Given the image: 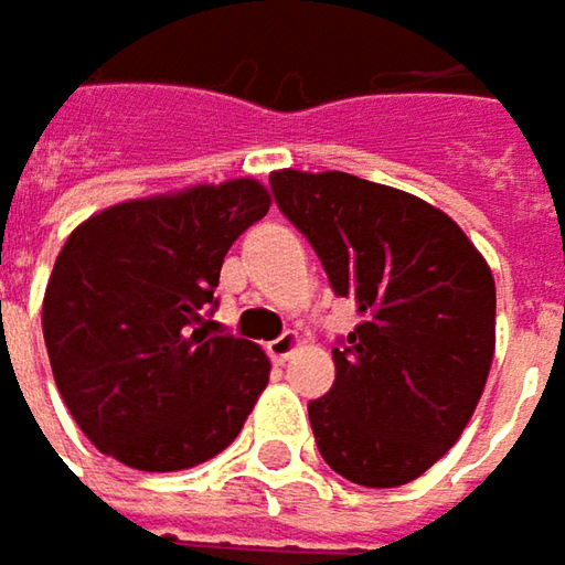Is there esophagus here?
Segmentation results:
<instances>
[{
  "mask_svg": "<svg viewBox=\"0 0 565 565\" xmlns=\"http://www.w3.org/2000/svg\"><path fill=\"white\" fill-rule=\"evenodd\" d=\"M297 347H300V338H297L294 331H284L281 338L268 341V347H265V350H268L271 362H284L287 356H290V353H294V350H297Z\"/></svg>",
  "mask_w": 565,
  "mask_h": 565,
  "instance_id": "obj_1",
  "label": "esophagus"
}]
</instances>
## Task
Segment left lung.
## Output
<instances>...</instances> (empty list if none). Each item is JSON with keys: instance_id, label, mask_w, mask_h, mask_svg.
<instances>
[{"instance_id": "8db88e82", "label": "left lung", "mask_w": 565, "mask_h": 565, "mask_svg": "<svg viewBox=\"0 0 565 565\" xmlns=\"http://www.w3.org/2000/svg\"><path fill=\"white\" fill-rule=\"evenodd\" d=\"M275 203L362 321L334 347V384L309 403L324 462L397 488L462 435L494 360L491 268L440 209L343 171H275Z\"/></svg>"}]
</instances>
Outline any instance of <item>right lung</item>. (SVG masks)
<instances>
[{"label":"right lung","instance_id":"obj_1","mask_svg":"<svg viewBox=\"0 0 565 565\" xmlns=\"http://www.w3.org/2000/svg\"><path fill=\"white\" fill-rule=\"evenodd\" d=\"M249 178L111 205L71 234L43 300L52 375L96 450L140 472L222 454L268 384L256 343L212 334L222 263L268 212Z\"/></svg>","mask_w":565,"mask_h":565}]
</instances>
